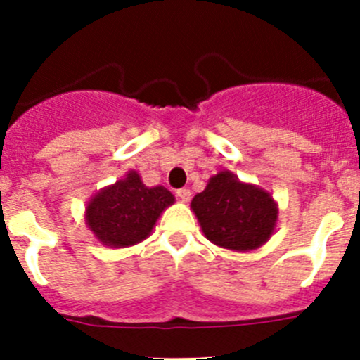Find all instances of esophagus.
Returning <instances> with one entry per match:
<instances>
[{"label":"esophagus","instance_id":"esophagus-1","mask_svg":"<svg viewBox=\"0 0 360 360\" xmlns=\"http://www.w3.org/2000/svg\"><path fill=\"white\" fill-rule=\"evenodd\" d=\"M176 195L181 202H188L191 198V191L188 188H181V190L176 191Z\"/></svg>","mask_w":360,"mask_h":360}]
</instances>
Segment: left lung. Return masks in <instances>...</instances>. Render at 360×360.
Masks as SVG:
<instances>
[{
	"instance_id": "1",
	"label": "left lung",
	"mask_w": 360,
	"mask_h": 360,
	"mask_svg": "<svg viewBox=\"0 0 360 360\" xmlns=\"http://www.w3.org/2000/svg\"><path fill=\"white\" fill-rule=\"evenodd\" d=\"M191 209L203 235L212 244L231 250H254L270 240L277 226L278 209L271 195L242 183L230 170L212 176Z\"/></svg>"
}]
</instances>
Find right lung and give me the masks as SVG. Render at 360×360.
I'll return each instance as SVG.
<instances>
[{"label":"right lung","instance_id":"1","mask_svg":"<svg viewBox=\"0 0 360 360\" xmlns=\"http://www.w3.org/2000/svg\"><path fill=\"white\" fill-rule=\"evenodd\" d=\"M167 188H148L136 170L106 186L86 203L85 221L96 238L108 248H129L150 237L160 214L172 205Z\"/></svg>","mask_w":360,"mask_h":360}]
</instances>
